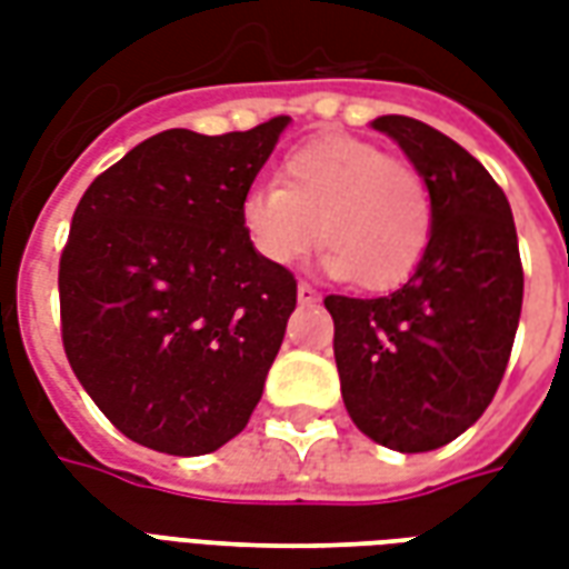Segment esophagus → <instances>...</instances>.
I'll use <instances>...</instances> for the list:
<instances>
[{
    "label": "esophagus",
    "mask_w": 569,
    "mask_h": 569,
    "mask_svg": "<svg viewBox=\"0 0 569 569\" xmlns=\"http://www.w3.org/2000/svg\"><path fill=\"white\" fill-rule=\"evenodd\" d=\"M317 289H313V286L310 283H298V301H301V305H313V301H317Z\"/></svg>",
    "instance_id": "1"
}]
</instances>
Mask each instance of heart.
Instances as JSON below:
<instances>
[{
    "mask_svg": "<svg viewBox=\"0 0 569 569\" xmlns=\"http://www.w3.org/2000/svg\"><path fill=\"white\" fill-rule=\"evenodd\" d=\"M237 219L249 247L277 268L305 259L322 237V268L369 292L406 283L432 240L423 176L353 137H320L289 151L280 186L247 188Z\"/></svg>",
    "mask_w": 569,
    "mask_h": 569,
    "instance_id": "1",
    "label": "heart"
}]
</instances>
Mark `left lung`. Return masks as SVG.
Masks as SVG:
<instances>
[{"label": "left lung", "mask_w": 569, "mask_h": 569, "mask_svg": "<svg viewBox=\"0 0 569 569\" xmlns=\"http://www.w3.org/2000/svg\"><path fill=\"white\" fill-rule=\"evenodd\" d=\"M399 142L432 198V240L406 286L326 296L347 415L402 453L472 427L506 375L525 298L509 200L481 163L418 118L371 121Z\"/></svg>", "instance_id": "1"}]
</instances>
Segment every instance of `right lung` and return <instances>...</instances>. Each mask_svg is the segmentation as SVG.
Masks as SVG:
<instances>
[{
  "mask_svg": "<svg viewBox=\"0 0 569 569\" xmlns=\"http://www.w3.org/2000/svg\"><path fill=\"white\" fill-rule=\"evenodd\" d=\"M286 124L154 133L72 212L63 350L112 427L151 451H216L259 406L298 286L249 247L237 207Z\"/></svg>",
  "mask_w": 569,
  "mask_h": 569,
  "instance_id": "obj_1",
  "label": "right lung"
}]
</instances>
